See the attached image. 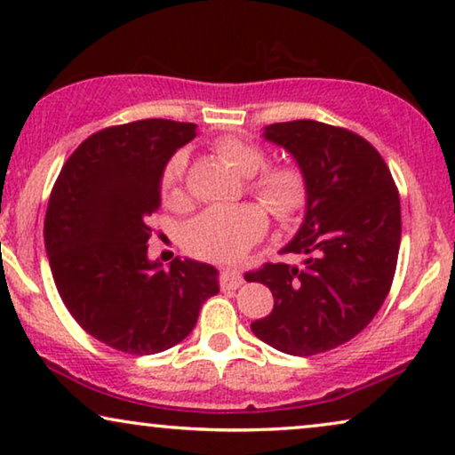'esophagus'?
Here are the masks:
<instances>
[{
    "label": "esophagus",
    "instance_id": "obj_1",
    "mask_svg": "<svg viewBox=\"0 0 455 455\" xmlns=\"http://www.w3.org/2000/svg\"><path fill=\"white\" fill-rule=\"evenodd\" d=\"M220 282H221L223 288L235 290V288H240L242 283H244V277H242L238 271L226 269V271H221V277H220Z\"/></svg>",
    "mask_w": 455,
    "mask_h": 455
}]
</instances>
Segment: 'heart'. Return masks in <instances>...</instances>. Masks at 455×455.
<instances>
[{
    "label": "heart",
    "mask_w": 455,
    "mask_h": 455,
    "mask_svg": "<svg viewBox=\"0 0 455 455\" xmlns=\"http://www.w3.org/2000/svg\"><path fill=\"white\" fill-rule=\"evenodd\" d=\"M215 151L228 161L242 178H252V195L271 211L277 220H288L302 207L307 196L302 173L294 167L266 170L267 153L263 148L238 136H226L215 142ZM186 167L188 155L173 153L161 173V196L170 207H184ZM267 213L259 204L240 207H211L196 215L184 229V244L196 257L215 263H234L242 259L254 242L265 234Z\"/></svg>",
    "instance_id": "b5f03b06"
}]
</instances>
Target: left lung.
Segmentation results:
<instances>
[{
	"instance_id": "1",
	"label": "left lung",
	"mask_w": 455,
	"mask_h": 455,
	"mask_svg": "<svg viewBox=\"0 0 455 455\" xmlns=\"http://www.w3.org/2000/svg\"><path fill=\"white\" fill-rule=\"evenodd\" d=\"M263 139L294 157L307 207L282 248L302 265L246 273L273 294V310L251 329L279 352L313 356L358 335L387 298L402 240L400 195L377 148L350 130L294 120L269 124Z\"/></svg>"
}]
</instances>
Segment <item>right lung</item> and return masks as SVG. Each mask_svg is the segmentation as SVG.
Wrapping results in <instances>:
<instances>
[{
  "label": "right lung",
  "instance_id": "obj_1",
  "mask_svg": "<svg viewBox=\"0 0 455 455\" xmlns=\"http://www.w3.org/2000/svg\"><path fill=\"white\" fill-rule=\"evenodd\" d=\"M196 136V124L140 120L89 136L61 167L49 196L45 251L53 282L80 327L126 354H157L195 329L220 271L176 257L148 259V217L161 173Z\"/></svg>",
  "mask_w": 455,
  "mask_h": 455
}]
</instances>
